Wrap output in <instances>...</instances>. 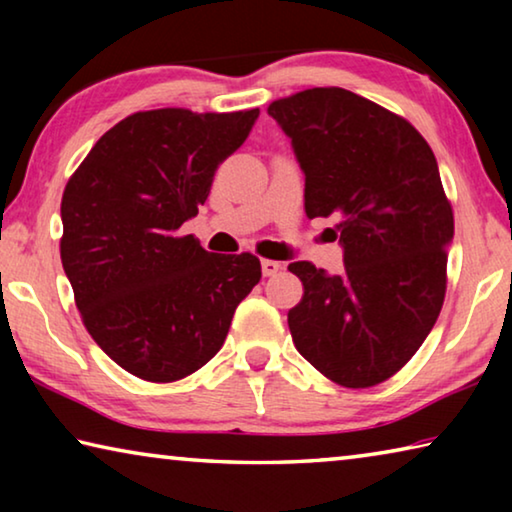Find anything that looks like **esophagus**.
Returning <instances> with one entry per match:
<instances>
[{"instance_id": "34e87169", "label": "esophagus", "mask_w": 512, "mask_h": 512, "mask_svg": "<svg viewBox=\"0 0 512 512\" xmlns=\"http://www.w3.org/2000/svg\"><path fill=\"white\" fill-rule=\"evenodd\" d=\"M277 271H282V262H275V259H262V273L266 277L275 275Z\"/></svg>"}]
</instances>
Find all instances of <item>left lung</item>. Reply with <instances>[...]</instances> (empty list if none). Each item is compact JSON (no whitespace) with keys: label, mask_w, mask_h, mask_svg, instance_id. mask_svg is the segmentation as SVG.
Masks as SVG:
<instances>
[{"label":"left lung","mask_w":512,"mask_h":512,"mask_svg":"<svg viewBox=\"0 0 512 512\" xmlns=\"http://www.w3.org/2000/svg\"><path fill=\"white\" fill-rule=\"evenodd\" d=\"M268 115L305 173L307 216L336 219L345 264H289L305 287L293 343L336 384L375 386L418 352L445 300L454 214L438 162L409 121L343 88L298 92Z\"/></svg>","instance_id":"left-lung-1"}]
</instances>
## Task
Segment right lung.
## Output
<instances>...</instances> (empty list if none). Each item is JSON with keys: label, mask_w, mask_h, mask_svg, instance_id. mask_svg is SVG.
I'll use <instances>...</instances> for the list:
<instances>
[{"label": "right lung", "mask_w": 512, "mask_h": 512, "mask_svg": "<svg viewBox=\"0 0 512 512\" xmlns=\"http://www.w3.org/2000/svg\"><path fill=\"white\" fill-rule=\"evenodd\" d=\"M257 117V108L135 112L69 178L65 275L92 339L135 377L164 384L203 368L262 277L255 255H214L180 235Z\"/></svg>", "instance_id": "add662e5"}]
</instances>
